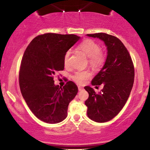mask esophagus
<instances>
[{"label":"esophagus","mask_w":150,"mask_h":150,"mask_svg":"<svg viewBox=\"0 0 150 150\" xmlns=\"http://www.w3.org/2000/svg\"><path fill=\"white\" fill-rule=\"evenodd\" d=\"M78 89H79V91H82V90L84 89L83 87H81V86H78Z\"/></svg>","instance_id":"34e87169"}]
</instances>
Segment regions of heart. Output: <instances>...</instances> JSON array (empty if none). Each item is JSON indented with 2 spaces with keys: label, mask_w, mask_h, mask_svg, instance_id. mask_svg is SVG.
<instances>
[{
  "label": "heart",
  "mask_w": 150,
  "mask_h": 150,
  "mask_svg": "<svg viewBox=\"0 0 150 150\" xmlns=\"http://www.w3.org/2000/svg\"><path fill=\"white\" fill-rule=\"evenodd\" d=\"M79 50H81L88 58H89V64L93 67L98 68L103 65L105 61V57L101 51H100V46L97 43L91 40H86L83 41L78 46ZM70 52L67 51L64 56L65 66H67L69 63V57ZM91 77V73L89 71H78L73 75L72 79L76 83L79 84L85 83L87 80Z\"/></svg>",
  "instance_id": "obj_1"
}]
</instances>
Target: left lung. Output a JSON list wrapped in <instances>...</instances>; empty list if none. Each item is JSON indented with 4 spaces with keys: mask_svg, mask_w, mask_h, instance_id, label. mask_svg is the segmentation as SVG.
<instances>
[{
    "mask_svg": "<svg viewBox=\"0 0 150 150\" xmlns=\"http://www.w3.org/2000/svg\"><path fill=\"white\" fill-rule=\"evenodd\" d=\"M98 38L106 47L104 65L92 79V85H103L96 93L89 86L85 87L89 93L85 101L87 116L94 122L103 123L115 117L126 104L134 83V70L132 59L124 44L116 37L103 33L87 34Z\"/></svg>",
    "mask_w": 150,
    "mask_h": 150,
    "instance_id": "8db88e82",
    "label": "left lung"
}]
</instances>
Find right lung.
I'll return each instance as SVG.
<instances>
[{"label": "right lung", "mask_w": 150, "mask_h": 150, "mask_svg": "<svg viewBox=\"0 0 150 150\" xmlns=\"http://www.w3.org/2000/svg\"><path fill=\"white\" fill-rule=\"evenodd\" d=\"M80 38L76 35H41L24 53L19 73L20 91L33 113L43 122L57 124L67 117L78 87L72 81L63 87L54 85V75L64 69L65 53Z\"/></svg>", "instance_id": "1"}]
</instances>
